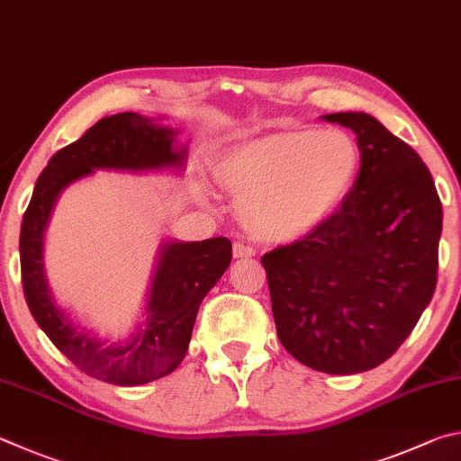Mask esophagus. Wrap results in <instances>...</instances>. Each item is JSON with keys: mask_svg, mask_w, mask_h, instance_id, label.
<instances>
[{"mask_svg": "<svg viewBox=\"0 0 461 461\" xmlns=\"http://www.w3.org/2000/svg\"><path fill=\"white\" fill-rule=\"evenodd\" d=\"M232 255H235V259H247V257L255 255V249L245 243H235L232 245Z\"/></svg>", "mask_w": 461, "mask_h": 461, "instance_id": "esophagus-1", "label": "esophagus"}]
</instances>
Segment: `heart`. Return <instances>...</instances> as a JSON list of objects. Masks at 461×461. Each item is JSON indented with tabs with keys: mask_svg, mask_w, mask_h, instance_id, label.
<instances>
[{
	"mask_svg": "<svg viewBox=\"0 0 461 461\" xmlns=\"http://www.w3.org/2000/svg\"><path fill=\"white\" fill-rule=\"evenodd\" d=\"M360 153L348 133L281 131L230 149L216 180L235 194L240 218L261 239H294L336 206L358 172Z\"/></svg>",
	"mask_w": 461,
	"mask_h": 461,
	"instance_id": "1",
	"label": "heart"
}]
</instances>
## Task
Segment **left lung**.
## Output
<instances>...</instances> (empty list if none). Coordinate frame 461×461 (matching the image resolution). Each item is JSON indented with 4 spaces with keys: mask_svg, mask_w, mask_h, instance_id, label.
Wrapping results in <instances>:
<instances>
[{
    "mask_svg": "<svg viewBox=\"0 0 461 461\" xmlns=\"http://www.w3.org/2000/svg\"><path fill=\"white\" fill-rule=\"evenodd\" d=\"M324 119L357 133V182L308 235L261 263L284 348L320 373L357 375L391 358L429 305L443 210L429 167L373 115Z\"/></svg>",
    "mask_w": 461,
    "mask_h": 461,
    "instance_id": "left-lung-1",
    "label": "left lung"
}]
</instances>
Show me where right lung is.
<instances>
[{"mask_svg":"<svg viewBox=\"0 0 461 461\" xmlns=\"http://www.w3.org/2000/svg\"><path fill=\"white\" fill-rule=\"evenodd\" d=\"M174 129L137 113L104 117L80 140L54 153L36 180L20 232L22 285L38 326L52 344L88 376L119 386L156 381L176 370L188 350L194 320L204 295L232 259L226 237L200 243H166L151 284L148 326L125 344H103L70 324L48 292L42 267V237L54 200L70 182L93 169L180 167L185 149L174 148Z\"/></svg>","mask_w":461,"mask_h":461,"instance_id":"obj_1","label":"right lung"}]
</instances>
